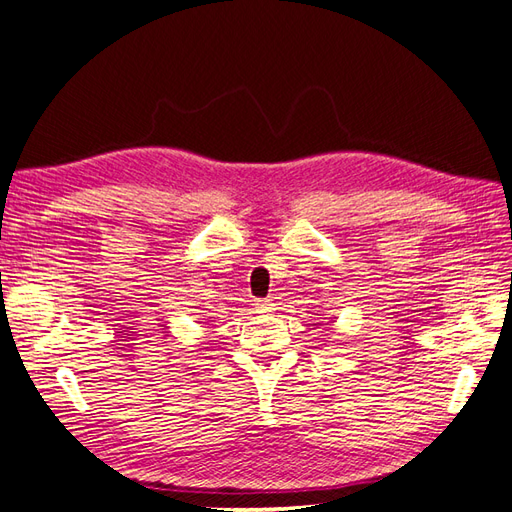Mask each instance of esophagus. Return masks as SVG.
I'll list each match as a JSON object with an SVG mask.
<instances>
[{
    "mask_svg": "<svg viewBox=\"0 0 512 512\" xmlns=\"http://www.w3.org/2000/svg\"><path fill=\"white\" fill-rule=\"evenodd\" d=\"M256 309H258L260 314L271 312V309H273V299H262V301H258V303H256Z\"/></svg>",
    "mask_w": 512,
    "mask_h": 512,
    "instance_id": "esophagus-1",
    "label": "esophagus"
}]
</instances>
